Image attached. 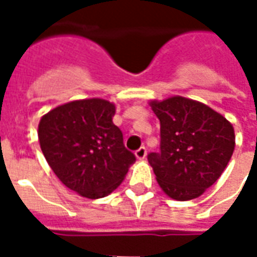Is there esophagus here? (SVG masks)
<instances>
[{"instance_id": "esophagus-1", "label": "esophagus", "mask_w": 257, "mask_h": 257, "mask_svg": "<svg viewBox=\"0 0 257 257\" xmlns=\"http://www.w3.org/2000/svg\"><path fill=\"white\" fill-rule=\"evenodd\" d=\"M135 156H136V158H138V160H145L146 156H147V150H146L145 147H140L139 150H136Z\"/></svg>"}]
</instances>
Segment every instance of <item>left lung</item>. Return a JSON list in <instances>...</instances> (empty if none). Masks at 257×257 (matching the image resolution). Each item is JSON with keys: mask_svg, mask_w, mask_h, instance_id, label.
<instances>
[{"mask_svg": "<svg viewBox=\"0 0 257 257\" xmlns=\"http://www.w3.org/2000/svg\"><path fill=\"white\" fill-rule=\"evenodd\" d=\"M149 104L161 123V151L147 157L157 182L176 201L198 198L220 178L231 158L235 147L231 122L183 96Z\"/></svg>", "mask_w": 257, "mask_h": 257, "instance_id": "obj_1", "label": "left lung"}]
</instances>
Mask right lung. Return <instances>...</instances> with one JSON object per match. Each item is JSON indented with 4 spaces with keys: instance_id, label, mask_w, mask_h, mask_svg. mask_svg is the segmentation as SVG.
<instances>
[{
    "instance_id": "right-lung-1",
    "label": "right lung",
    "mask_w": 257,
    "mask_h": 257,
    "mask_svg": "<svg viewBox=\"0 0 257 257\" xmlns=\"http://www.w3.org/2000/svg\"><path fill=\"white\" fill-rule=\"evenodd\" d=\"M114 114V103L92 97L55 107L38 123V140L49 167L66 187L85 198L111 194L136 161L112 122Z\"/></svg>"
}]
</instances>
